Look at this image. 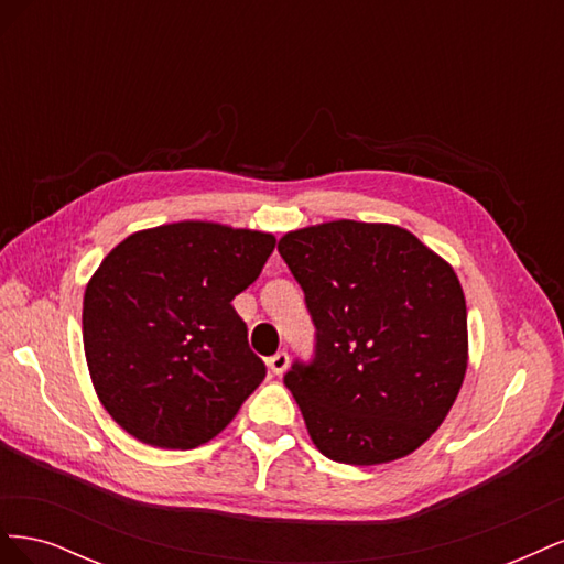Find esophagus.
<instances>
[{
    "label": "esophagus",
    "instance_id": "34e87169",
    "mask_svg": "<svg viewBox=\"0 0 564 564\" xmlns=\"http://www.w3.org/2000/svg\"><path fill=\"white\" fill-rule=\"evenodd\" d=\"M286 367H289V355H286L284 350H280V352H275L272 357H268V369H270L272 373H278V377H280V373H282Z\"/></svg>",
    "mask_w": 564,
    "mask_h": 564
}]
</instances>
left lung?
I'll return each instance as SVG.
<instances>
[{"label":"left lung","instance_id":"left-lung-1","mask_svg":"<svg viewBox=\"0 0 564 564\" xmlns=\"http://www.w3.org/2000/svg\"><path fill=\"white\" fill-rule=\"evenodd\" d=\"M278 251L315 324L311 360L284 373L315 447L350 466L412 454L464 383L466 299L454 270L398 226L334 220Z\"/></svg>","mask_w":564,"mask_h":564}]
</instances>
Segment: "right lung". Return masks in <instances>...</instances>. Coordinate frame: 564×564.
I'll use <instances>...</instances> for the list:
<instances>
[{
  "mask_svg": "<svg viewBox=\"0 0 564 564\" xmlns=\"http://www.w3.org/2000/svg\"><path fill=\"white\" fill-rule=\"evenodd\" d=\"M275 237L202 220L119 242L84 292L82 336L98 400L135 440L193 449L259 388L265 365L230 301Z\"/></svg>",
  "mask_w": 564,
  "mask_h": 564,
  "instance_id": "add662e5",
  "label": "right lung"
}]
</instances>
